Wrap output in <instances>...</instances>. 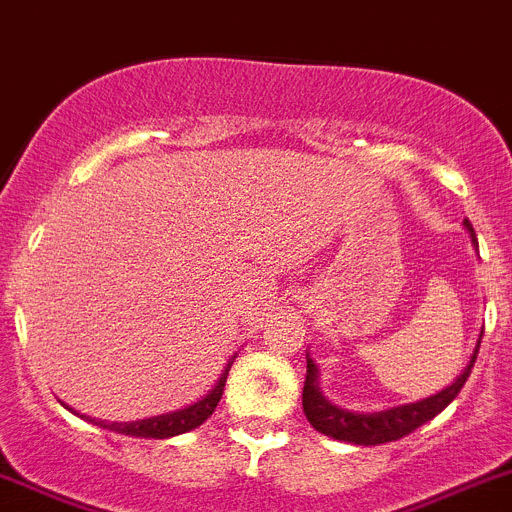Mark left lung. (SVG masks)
<instances>
[{
  "mask_svg": "<svg viewBox=\"0 0 512 512\" xmlns=\"http://www.w3.org/2000/svg\"><path fill=\"white\" fill-rule=\"evenodd\" d=\"M464 229L469 232L472 245L477 247V234H474L472 224H469L467 219H464ZM477 352H480V342L474 347L472 359H469V365L464 367L462 375L451 382V385H446L444 390H439L436 395H428V398L416 400V403L393 405V408H385V411L375 413L349 411V408L331 403L319 385V365H316L311 359V354L306 352L303 413H306L308 423H311L319 434L331 436V439L336 441H347V444L357 446H377L388 444V441H398L403 439V436L411 434V431H416V428L423 426L426 421H431L434 416H439L446 405L457 398L459 390H462L464 382H467L469 372H472Z\"/></svg>",
  "mask_w": 512,
  "mask_h": 512,
  "instance_id": "8db88e82",
  "label": "left lung"
}]
</instances>
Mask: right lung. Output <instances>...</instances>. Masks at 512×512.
Returning <instances> with one entry per match:
<instances>
[{
  "mask_svg": "<svg viewBox=\"0 0 512 512\" xmlns=\"http://www.w3.org/2000/svg\"><path fill=\"white\" fill-rule=\"evenodd\" d=\"M232 362H234V357L229 359L227 367H224L222 375H219V380H216V385L204 395V398L196 400V403H191V405H186V408H178V411L160 413V416L140 418V421H127V423H117V421L107 423V421H99V418L84 416V413H76L73 408H68V411H71L73 416L94 423V426L109 428V431H117V434H124V436H135V439H170V436L188 434V431H193V428H199L201 423H204L206 418L214 413L216 405H219V400H222V393H224V382H227Z\"/></svg>",
  "mask_w": 512,
  "mask_h": 512,
  "instance_id": "add662e5",
  "label": "right lung"
}]
</instances>
